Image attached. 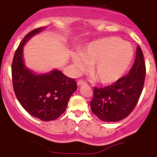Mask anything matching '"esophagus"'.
<instances>
[{
    "label": "esophagus",
    "instance_id": "34e87169",
    "mask_svg": "<svg viewBox=\"0 0 157 157\" xmlns=\"http://www.w3.org/2000/svg\"><path fill=\"white\" fill-rule=\"evenodd\" d=\"M84 84H86V82L83 81V80H79L78 82H77V85H78V86H82V85Z\"/></svg>",
    "mask_w": 157,
    "mask_h": 157
}]
</instances>
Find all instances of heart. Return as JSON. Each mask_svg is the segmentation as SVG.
Masks as SVG:
<instances>
[{
    "instance_id": "obj_1",
    "label": "heart",
    "mask_w": 157,
    "mask_h": 157,
    "mask_svg": "<svg viewBox=\"0 0 157 157\" xmlns=\"http://www.w3.org/2000/svg\"><path fill=\"white\" fill-rule=\"evenodd\" d=\"M73 54L72 61L76 71L82 72L87 65L90 74L97 82L114 83L128 70L134 56L132 47L118 37H106L88 44L80 52Z\"/></svg>"
}]
</instances>
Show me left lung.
<instances>
[{"label": "left lung", "mask_w": 157, "mask_h": 157, "mask_svg": "<svg viewBox=\"0 0 157 157\" xmlns=\"http://www.w3.org/2000/svg\"><path fill=\"white\" fill-rule=\"evenodd\" d=\"M146 65L140 46L136 48L135 62L126 75L111 86L94 87L90 109L102 121L116 122L128 117L137 104L143 90Z\"/></svg>", "instance_id": "8db88e82"}]
</instances>
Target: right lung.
I'll return each instance as SVG.
<instances>
[{"label": "right lung", "mask_w": 157, "mask_h": 157, "mask_svg": "<svg viewBox=\"0 0 157 157\" xmlns=\"http://www.w3.org/2000/svg\"><path fill=\"white\" fill-rule=\"evenodd\" d=\"M45 28L35 29L24 37L15 52L11 75L14 92L23 108L32 117L49 121L56 120L66 111L77 86L75 79L67 77L58 70L37 75L25 67L23 46L31 37Z\"/></svg>", "instance_id": "right-lung-1"}]
</instances>
